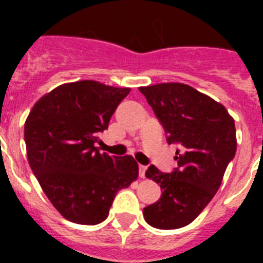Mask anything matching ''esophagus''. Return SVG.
I'll use <instances>...</instances> for the list:
<instances>
[{
	"instance_id": "1",
	"label": "esophagus",
	"mask_w": 263,
	"mask_h": 263,
	"mask_svg": "<svg viewBox=\"0 0 263 263\" xmlns=\"http://www.w3.org/2000/svg\"><path fill=\"white\" fill-rule=\"evenodd\" d=\"M147 171V166L146 165H139V176L140 177H144V173Z\"/></svg>"
}]
</instances>
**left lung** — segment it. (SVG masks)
I'll list each match as a JSON object with an SVG mask.
<instances>
[{"instance_id":"obj_1","label":"left lung","mask_w":263,"mask_h":263,"mask_svg":"<svg viewBox=\"0 0 263 263\" xmlns=\"http://www.w3.org/2000/svg\"><path fill=\"white\" fill-rule=\"evenodd\" d=\"M162 124L168 143H177L172 173L148 166L146 177L160 184L162 195L143 209L144 220L158 229L191 224L221 185L236 153L235 120L209 95L183 83L139 87Z\"/></svg>"}]
</instances>
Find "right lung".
I'll return each instance as SVG.
<instances>
[{
	"mask_svg": "<svg viewBox=\"0 0 263 263\" xmlns=\"http://www.w3.org/2000/svg\"><path fill=\"white\" fill-rule=\"evenodd\" d=\"M131 88L95 80L61 84L36 101L24 124L27 158L55 210L68 221L106 220L116 194L139 175L132 156L110 157L95 143Z\"/></svg>",
	"mask_w": 263,
	"mask_h": 263,
	"instance_id": "1",
	"label": "right lung"
}]
</instances>
